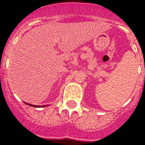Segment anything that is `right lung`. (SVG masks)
Wrapping results in <instances>:
<instances>
[{
    "mask_svg": "<svg viewBox=\"0 0 145 145\" xmlns=\"http://www.w3.org/2000/svg\"><path fill=\"white\" fill-rule=\"evenodd\" d=\"M25 104H27V105L31 106H33V107H44V106H34V105H32V104H27V103H25Z\"/></svg>",
    "mask_w": 145,
    "mask_h": 145,
    "instance_id": "right-lung-1",
    "label": "right lung"
}]
</instances>
